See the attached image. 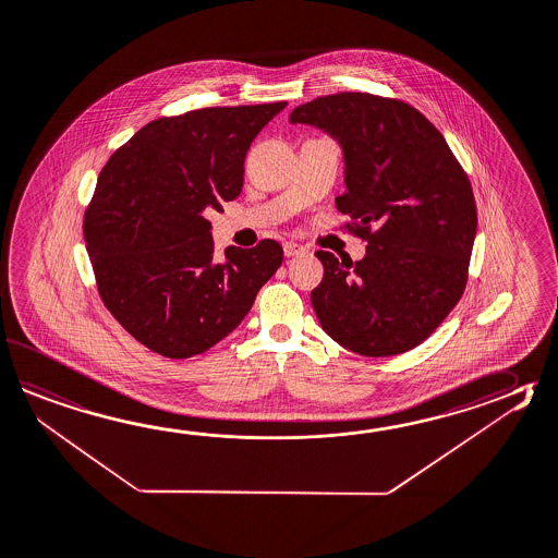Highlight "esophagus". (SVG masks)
I'll list each match as a JSON object with an SVG mask.
<instances>
[{
	"label": "esophagus",
	"mask_w": 558,
	"mask_h": 558,
	"mask_svg": "<svg viewBox=\"0 0 558 558\" xmlns=\"http://www.w3.org/2000/svg\"><path fill=\"white\" fill-rule=\"evenodd\" d=\"M284 254L290 258V256H298V254H304L306 252V246H302V244H296V242H284Z\"/></svg>",
	"instance_id": "34e87169"
}]
</instances>
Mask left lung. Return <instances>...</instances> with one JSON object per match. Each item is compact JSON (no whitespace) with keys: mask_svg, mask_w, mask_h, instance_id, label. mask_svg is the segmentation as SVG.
Instances as JSON below:
<instances>
[{"mask_svg":"<svg viewBox=\"0 0 558 558\" xmlns=\"http://www.w3.org/2000/svg\"><path fill=\"white\" fill-rule=\"evenodd\" d=\"M290 123L336 138L345 227L367 240L362 260L318 251L312 290L322 328L343 348L386 357L427 340L463 296L477 234V206L463 167L427 117L399 99L336 93L304 102Z\"/></svg>","mask_w":558,"mask_h":558,"instance_id":"8db88e82","label":"left lung"}]
</instances>
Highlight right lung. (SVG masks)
Masks as SVG:
<instances>
[{
	"label": "right lung",
	"mask_w": 558,
	"mask_h": 558,
	"mask_svg": "<svg viewBox=\"0 0 558 558\" xmlns=\"http://www.w3.org/2000/svg\"><path fill=\"white\" fill-rule=\"evenodd\" d=\"M286 105L162 117L102 167L83 236L102 304L148 350L171 360L210 350L280 268L270 239L228 246L218 262L206 213L239 196L252 141Z\"/></svg>",
	"instance_id": "obj_1"
}]
</instances>
